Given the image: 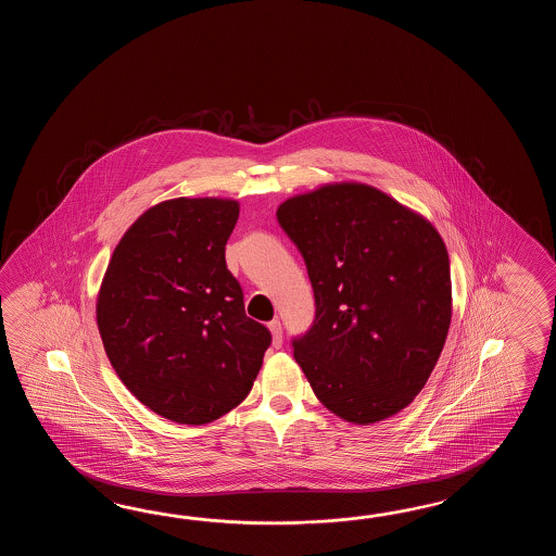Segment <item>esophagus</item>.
<instances>
[{
	"instance_id": "1",
	"label": "esophagus",
	"mask_w": 556,
	"mask_h": 556,
	"mask_svg": "<svg viewBox=\"0 0 556 556\" xmlns=\"http://www.w3.org/2000/svg\"><path fill=\"white\" fill-rule=\"evenodd\" d=\"M268 328L273 331V343L274 348H280L282 345V324H280V319H273L270 324H268Z\"/></svg>"
}]
</instances>
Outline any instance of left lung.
<instances>
[{"instance_id": "8db88e82", "label": "left lung", "mask_w": 556, "mask_h": 556, "mask_svg": "<svg viewBox=\"0 0 556 556\" xmlns=\"http://www.w3.org/2000/svg\"><path fill=\"white\" fill-rule=\"evenodd\" d=\"M316 316L295 362L331 414L367 426L424 390L451 324L450 254L424 216L386 192L326 185L278 206Z\"/></svg>"}]
</instances>
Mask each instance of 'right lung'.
<instances>
[{
  "mask_svg": "<svg viewBox=\"0 0 556 556\" xmlns=\"http://www.w3.org/2000/svg\"><path fill=\"white\" fill-rule=\"evenodd\" d=\"M237 201L173 199L141 214L106 266L97 326L130 393L175 424L202 426L242 402L273 336L244 312L226 268Z\"/></svg>",
  "mask_w": 556,
  "mask_h": 556,
  "instance_id": "right-lung-1",
  "label": "right lung"
}]
</instances>
